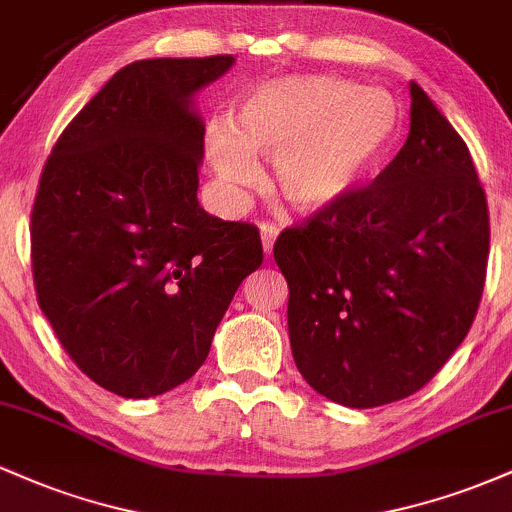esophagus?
Masks as SVG:
<instances>
[{
    "instance_id": "1",
    "label": "esophagus",
    "mask_w": 512,
    "mask_h": 512,
    "mask_svg": "<svg viewBox=\"0 0 512 512\" xmlns=\"http://www.w3.org/2000/svg\"><path fill=\"white\" fill-rule=\"evenodd\" d=\"M260 236H262V248L269 255V252H272V248H274L276 236H279V228L272 226V223H260Z\"/></svg>"
}]
</instances>
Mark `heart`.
Instances as JSON below:
<instances>
[{
  "instance_id": "heart-1",
  "label": "heart",
  "mask_w": 512,
  "mask_h": 512,
  "mask_svg": "<svg viewBox=\"0 0 512 512\" xmlns=\"http://www.w3.org/2000/svg\"><path fill=\"white\" fill-rule=\"evenodd\" d=\"M397 105L383 91L337 76H289L252 88L236 125L207 132V158L233 197L255 187L252 154L272 158V185L298 211H322L349 195L395 139Z\"/></svg>"
}]
</instances>
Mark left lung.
Wrapping results in <instances>:
<instances>
[{
  "instance_id": "left-lung-1",
  "label": "left lung",
  "mask_w": 512,
  "mask_h": 512,
  "mask_svg": "<svg viewBox=\"0 0 512 512\" xmlns=\"http://www.w3.org/2000/svg\"><path fill=\"white\" fill-rule=\"evenodd\" d=\"M411 127L366 187L284 228L293 361L313 390L368 409L421 390L477 317L489 204L472 154L411 81Z\"/></svg>"
}]
</instances>
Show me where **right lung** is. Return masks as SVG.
Returning a JSON list of instances; mask_svg holds the SVG:
<instances>
[{
  "label": "right lung",
  "instance_id": "add662e5",
  "mask_svg": "<svg viewBox=\"0 0 512 512\" xmlns=\"http://www.w3.org/2000/svg\"><path fill=\"white\" fill-rule=\"evenodd\" d=\"M233 55L127 64L64 127L31 211L38 305L81 373L127 399L197 373L240 281L255 223L199 207L204 125L190 98Z\"/></svg>",
  "mask_w": 512,
  "mask_h": 512
}]
</instances>
